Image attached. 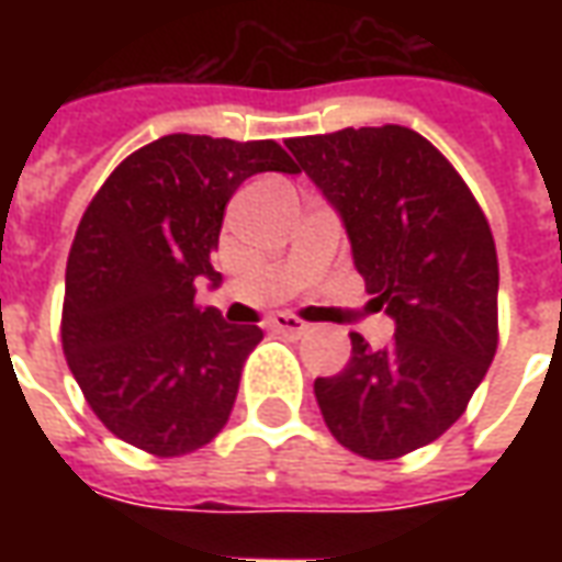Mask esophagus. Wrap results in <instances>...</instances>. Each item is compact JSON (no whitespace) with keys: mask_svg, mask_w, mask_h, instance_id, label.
Wrapping results in <instances>:
<instances>
[{"mask_svg":"<svg viewBox=\"0 0 562 562\" xmlns=\"http://www.w3.org/2000/svg\"><path fill=\"white\" fill-rule=\"evenodd\" d=\"M270 325L277 330H282V334H289V337H304L306 330H310V325L306 322H301L297 316H292V313H280V316L270 318Z\"/></svg>","mask_w":562,"mask_h":562,"instance_id":"1","label":"esophagus"}]
</instances>
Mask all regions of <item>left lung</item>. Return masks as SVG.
<instances>
[{"mask_svg": "<svg viewBox=\"0 0 562 562\" xmlns=\"http://www.w3.org/2000/svg\"><path fill=\"white\" fill-rule=\"evenodd\" d=\"M285 147L340 213L367 292L394 318L385 349L349 334V364L316 379L322 418L361 458H403L458 422L494 361L491 225L451 161L413 128H340Z\"/></svg>", "mask_w": 562, "mask_h": 562, "instance_id": "1", "label": "left lung"}]
</instances>
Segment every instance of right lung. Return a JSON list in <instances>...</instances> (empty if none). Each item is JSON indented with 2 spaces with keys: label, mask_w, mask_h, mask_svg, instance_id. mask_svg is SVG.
<instances>
[{
  "label": "right lung",
  "mask_w": 562,
  "mask_h": 562,
  "mask_svg": "<svg viewBox=\"0 0 562 562\" xmlns=\"http://www.w3.org/2000/svg\"><path fill=\"white\" fill-rule=\"evenodd\" d=\"M297 173L277 140L165 135L95 192L66 268L63 352L99 422L128 446L177 458L232 415L258 325L195 304L225 204L252 173Z\"/></svg>",
  "instance_id": "add662e5"
}]
</instances>
